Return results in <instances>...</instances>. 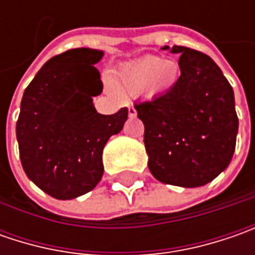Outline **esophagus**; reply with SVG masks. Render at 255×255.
<instances>
[{"label": "esophagus", "mask_w": 255, "mask_h": 255, "mask_svg": "<svg viewBox=\"0 0 255 255\" xmlns=\"http://www.w3.org/2000/svg\"><path fill=\"white\" fill-rule=\"evenodd\" d=\"M128 112H129V116H130V118H134V116H136V109H134L133 106H129V111H128Z\"/></svg>", "instance_id": "34e87169"}]
</instances>
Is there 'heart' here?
Instances as JSON below:
<instances>
[{
	"label": "heart",
	"instance_id": "heart-1",
	"mask_svg": "<svg viewBox=\"0 0 255 255\" xmlns=\"http://www.w3.org/2000/svg\"><path fill=\"white\" fill-rule=\"evenodd\" d=\"M179 66L173 61L162 56H143L140 59L126 64L116 75V84L129 92L164 93L170 91L179 81Z\"/></svg>",
	"mask_w": 255,
	"mask_h": 255
}]
</instances>
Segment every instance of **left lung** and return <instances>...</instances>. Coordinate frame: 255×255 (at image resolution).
I'll use <instances>...</instances> for the list:
<instances>
[{
	"mask_svg": "<svg viewBox=\"0 0 255 255\" xmlns=\"http://www.w3.org/2000/svg\"><path fill=\"white\" fill-rule=\"evenodd\" d=\"M180 78L170 91L134 105L144 125L149 170L159 181L200 187L230 164L239 118L233 88L209 55L174 45Z\"/></svg>",
	"mask_w": 255,
	"mask_h": 255,
	"instance_id": "1",
	"label": "left lung"
}]
</instances>
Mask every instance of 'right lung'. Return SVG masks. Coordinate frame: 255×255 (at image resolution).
I'll return each instance as SVG.
<instances>
[{"label":"right lung","instance_id":"add662e5","mask_svg":"<svg viewBox=\"0 0 255 255\" xmlns=\"http://www.w3.org/2000/svg\"><path fill=\"white\" fill-rule=\"evenodd\" d=\"M102 56L98 49L76 48L51 58L21 101L16 140L25 174L58 200L95 189L103 174V147L128 119L126 108L101 115L93 106L103 89L93 65Z\"/></svg>","mask_w":255,"mask_h":255}]
</instances>
